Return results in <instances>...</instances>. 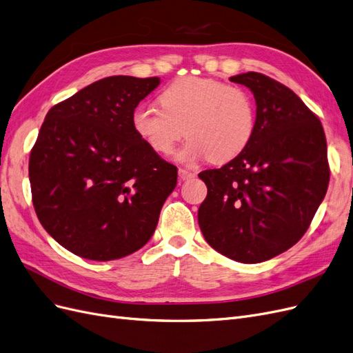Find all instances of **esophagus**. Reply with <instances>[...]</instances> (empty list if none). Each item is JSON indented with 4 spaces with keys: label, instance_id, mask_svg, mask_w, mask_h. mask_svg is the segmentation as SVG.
<instances>
[{
    "label": "esophagus",
    "instance_id": "34e87169",
    "mask_svg": "<svg viewBox=\"0 0 353 353\" xmlns=\"http://www.w3.org/2000/svg\"><path fill=\"white\" fill-rule=\"evenodd\" d=\"M178 175H179V179H181V181L191 179V178L196 176L194 172H190V170H187V169H179V170H178Z\"/></svg>",
    "mask_w": 353,
    "mask_h": 353
}]
</instances>
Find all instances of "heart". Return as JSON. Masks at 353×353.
Returning a JSON list of instances; mask_svg holds the SVG:
<instances>
[{"instance_id": "1", "label": "heart", "mask_w": 353, "mask_h": 353, "mask_svg": "<svg viewBox=\"0 0 353 353\" xmlns=\"http://www.w3.org/2000/svg\"><path fill=\"white\" fill-rule=\"evenodd\" d=\"M160 105L140 104L131 114L135 135L152 152L166 156L185 134L179 162L225 163L240 156L256 131V104L239 87L212 78L185 77L160 92Z\"/></svg>"}]
</instances>
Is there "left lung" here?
Instances as JSON below:
<instances>
[{"label": "left lung", "mask_w": 353, "mask_h": 353, "mask_svg": "<svg viewBox=\"0 0 353 353\" xmlns=\"http://www.w3.org/2000/svg\"><path fill=\"white\" fill-rule=\"evenodd\" d=\"M230 81L253 92L256 131L240 156L199 174L208 187L199 225L216 252L259 263L311 225L330 181L327 141L318 116L285 85L258 72Z\"/></svg>", "instance_id": "left-lung-1"}]
</instances>
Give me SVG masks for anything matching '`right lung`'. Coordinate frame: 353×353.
<instances>
[{"label":"right lung","instance_id":"right-lung-1","mask_svg":"<svg viewBox=\"0 0 353 353\" xmlns=\"http://www.w3.org/2000/svg\"><path fill=\"white\" fill-rule=\"evenodd\" d=\"M159 78L109 77L48 110L29 156L32 201L63 248L113 261L152 239L178 169L132 130L134 109Z\"/></svg>","mask_w":353,"mask_h":353}]
</instances>
